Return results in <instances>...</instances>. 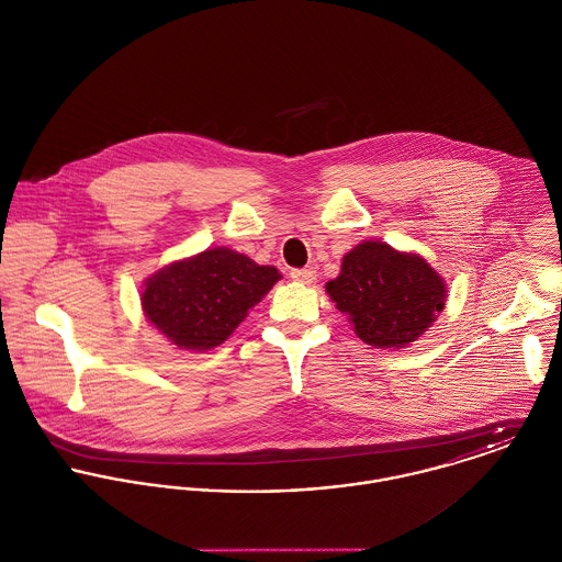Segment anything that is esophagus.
Segmentation results:
<instances>
[{
    "instance_id": "1",
    "label": "esophagus",
    "mask_w": 562,
    "mask_h": 562,
    "mask_svg": "<svg viewBox=\"0 0 562 562\" xmlns=\"http://www.w3.org/2000/svg\"><path fill=\"white\" fill-rule=\"evenodd\" d=\"M290 277L294 279V281H299V283H314L316 281V270L314 268H294L292 272H290Z\"/></svg>"
}]
</instances>
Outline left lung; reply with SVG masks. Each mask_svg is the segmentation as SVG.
<instances>
[{"label":"left lung","instance_id":"1","mask_svg":"<svg viewBox=\"0 0 562 562\" xmlns=\"http://www.w3.org/2000/svg\"><path fill=\"white\" fill-rule=\"evenodd\" d=\"M335 307L374 348L415 341L446 305V283L417 252L381 240L357 244L341 259V272L326 283Z\"/></svg>","mask_w":562,"mask_h":562}]
</instances>
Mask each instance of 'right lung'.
<instances>
[{"mask_svg":"<svg viewBox=\"0 0 562 562\" xmlns=\"http://www.w3.org/2000/svg\"><path fill=\"white\" fill-rule=\"evenodd\" d=\"M274 266H259L232 248H207L172 261L145 281L143 312L181 350L221 346L270 288Z\"/></svg>","mask_w":562,"mask_h":562,"instance_id":"obj_1","label":"right lung"}]
</instances>
